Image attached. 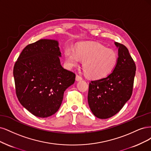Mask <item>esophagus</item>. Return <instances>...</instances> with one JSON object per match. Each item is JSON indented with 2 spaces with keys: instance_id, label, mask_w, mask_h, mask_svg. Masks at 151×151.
Listing matches in <instances>:
<instances>
[{
  "instance_id": "esophagus-1",
  "label": "esophagus",
  "mask_w": 151,
  "mask_h": 151,
  "mask_svg": "<svg viewBox=\"0 0 151 151\" xmlns=\"http://www.w3.org/2000/svg\"><path fill=\"white\" fill-rule=\"evenodd\" d=\"M81 80H82V78L81 76H80L79 75H76V81H79Z\"/></svg>"
}]
</instances>
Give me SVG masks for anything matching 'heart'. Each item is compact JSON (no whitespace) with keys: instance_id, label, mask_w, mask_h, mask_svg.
<instances>
[{"instance_id":"b5f03b06","label":"heart","mask_w":151,"mask_h":151,"mask_svg":"<svg viewBox=\"0 0 151 151\" xmlns=\"http://www.w3.org/2000/svg\"><path fill=\"white\" fill-rule=\"evenodd\" d=\"M67 65L70 67L76 66L83 60V69L91 78L98 79L108 75L115 66L118 60L116 52L107 49L99 43H82L76 50L68 46L65 49Z\"/></svg>"}]
</instances>
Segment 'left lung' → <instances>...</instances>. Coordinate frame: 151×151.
Returning <instances> with one entry per match:
<instances>
[{
  "label": "left lung",
  "instance_id": "left-lung-1",
  "mask_svg": "<svg viewBox=\"0 0 151 151\" xmlns=\"http://www.w3.org/2000/svg\"><path fill=\"white\" fill-rule=\"evenodd\" d=\"M118 48V60L107 76L91 81L88 102L97 118L106 119L122 109L132 93L136 66L127 47L115 42Z\"/></svg>",
  "mask_w": 151,
  "mask_h": 151
}]
</instances>
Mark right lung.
<instances>
[{"mask_svg": "<svg viewBox=\"0 0 151 151\" xmlns=\"http://www.w3.org/2000/svg\"><path fill=\"white\" fill-rule=\"evenodd\" d=\"M59 42L42 39L25 47L14 67L17 99L29 112L45 118L59 110L65 91L75 81L63 68Z\"/></svg>", "mask_w": 151, "mask_h": 151, "instance_id": "right-lung-1", "label": "right lung"}]
</instances>
